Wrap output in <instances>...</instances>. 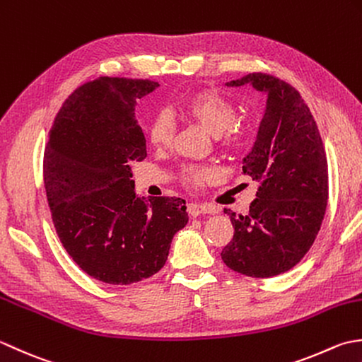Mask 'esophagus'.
<instances>
[{
  "instance_id": "34e87169",
  "label": "esophagus",
  "mask_w": 362,
  "mask_h": 362,
  "mask_svg": "<svg viewBox=\"0 0 362 362\" xmlns=\"http://www.w3.org/2000/svg\"><path fill=\"white\" fill-rule=\"evenodd\" d=\"M187 212L192 217L200 216V214H211L214 209L209 204H203V203H187Z\"/></svg>"
}]
</instances>
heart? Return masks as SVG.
<instances>
[{
    "label": "heart",
    "mask_w": 362,
    "mask_h": 362,
    "mask_svg": "<svg viewBox=\"0 0 362 362\" xmlns=\"http://www.w3.org/2000/svg\"><path fill=\"white\" fill-rule=\"evenodd\" d=\"M180 114L187 120L200 124L214 137H217L223 148H239L248 139V129L238 119V109L230 100L214 92H198L190 95L180 107ZM175 127L172 117L164 110L154 114L146 124V136L151 145L165 148L172 144ZM214 170L211 167L186 165L181 168V180L187 186H200L211 180Z\"/></svg>",
    "instance_id": "b5f03b06"
}]
</instances>
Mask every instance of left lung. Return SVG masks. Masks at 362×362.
I'll use <instances>...</instances> for the list:
<instances>
[{
    "mask_svg": "<svg viewBox=\"0 0 362 362\" xmlns=\"http://www.w3.org/2000/svg\"><path fill=\"white\" fill-rule=\"evenodd\" d=\"M252 84L267 109L242 172L259 182L247 214L230 216L233 239L222 250L231 270L270 278L295 267L313 247L325 217L328 162L317 123L295 87L270 73H250L226 86Z\"/></svg>",
    "mask_w": 362,
    "mask_h": 362,
    "instance_id": "8db88e82",
    "label": "left lung"
}]
</instances>
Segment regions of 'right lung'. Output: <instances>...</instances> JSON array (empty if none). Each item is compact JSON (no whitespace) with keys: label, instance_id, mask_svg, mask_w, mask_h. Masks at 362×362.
Listing matches in <instances>:
<instances>
[{"label":"right lung","instance_id":"add662e5","mask_svg":"<svg viewBox=\"0 0 362 362\" xmlns=\"http://www.w3.org/2000/svg\"><path fill=\"white\" fill-rule=\"evenodd\" d=\"M159 84L103 76L79 86L59 109L43 154L51 218L64 248L87 275L128 286L164 267L187 223L186 202L134 192L132 162L146 158L136 103Z\"/></svg>","mask_w":362,"mask_h":362}]
</instances>
